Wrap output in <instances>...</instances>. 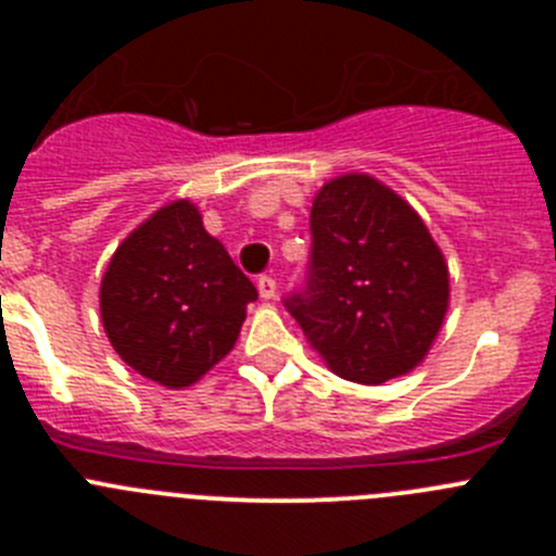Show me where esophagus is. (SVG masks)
<instances>
[{
	"instance_id": "obj_1",
	"label": "esophagus",
	"mask_w": 556,
	"mask_h": 556,
	"mask_svg": "<svg viewBox=\"0 0 556 556\" xmlns=\"http://www.w3.org/2000/svg\"><path fill=\"white\" fill-rule=\"evenodd\" d=\"M258 294H262L264 301H275V294H278V283H275L273 275H262V278H258Z\"/></svg>"
}]
</instances>
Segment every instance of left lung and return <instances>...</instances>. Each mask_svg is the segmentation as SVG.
I'll return each mask as SVG.
<instances>
[{"instance_id":"8db88e82","label":"left lung","mask_w":556,"mask_h":556,"mask_svg":"<svg viewBox=\"0 0 556 556\" xmlns=\"http://www.w3.org/2000/svg\"><path fill=\"white\" fill-rule=\"evenodd\" d=\"M451 278L440 244L397 191L365 172L320 186L312 203V281L287 308L328 370L384 384L426 358Z\"/></svg>"}]
</instances>
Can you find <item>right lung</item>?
I'll list each match as a JSON object with an SVG mask.
<instances>
[{
	"label": "right lung",
	"mask_w": 556,
	"mask_h": 556,
	"mask_svg": "<svg viewBox=\"0 0 556 556\" xmlns=\"http://www.w3.org/2000/svg\"><path fill=\"white\" fill-rule=\"evenodd\" d=\"M258 298L191 200L161 205L108 262L100 317L127 367L169 390L198 384L233 351Z\"/></svg>",
	"instance_id": "right-lung-1"
}]
</instances>
